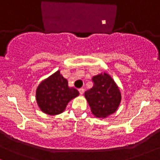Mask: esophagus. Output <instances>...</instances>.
I'll use <instances>...</instances> for the list:
<instances>
[{"label":"esophagus","instance_id":"esophagus-1","mask_svg":"<svg viewBox=\"0 0 160 160\" xmlns=\"http://www.w3.org/2000/svg\"><path fill=\"white\" fill-rule=\"evenodd\" d=\"M78 91H79V92H80V95H82V94L84 93V88H79Z\"/></svg>","mask_w":160,"mask_h":160}]
</instances>
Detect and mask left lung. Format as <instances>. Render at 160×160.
Segmentation results:
<instances>
[{
  "instance_id": "8db88e82",
  "label": "left lung",
  "mask_w": 160,
  "mask_h": 160,
  "mask_svg": "<svg viewBox=\"0 0 160 160\" xmlns=\"http://www.w3.org/2000/svg\"><path fill=\"white\" fill-rule=\"evenodd\" d=\"M94 85L85 92L91 111L98 118H105L117 110L122 101L120 90L113 79L107 73L92 78Z\"/></svg>"
}]
</instances>
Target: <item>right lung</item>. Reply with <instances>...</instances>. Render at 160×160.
Returning <instances> with one entry per match:
<instances>
[{"instance_id": "1", "label": "right lung", "mask_w": 160, "mask_h": 160, "mask_svg": "<svg viewBox=\"0 0 160 160\" xmlns=\"http://www.w3.org/2000/svg\"><path fill=\"white\" fill-rule=\"evenodd\" d=\"M79 92L68 86V80L57 71L44 80L36 88V98L38 107L44 113L55 115L66 108L68 102L78 97Z\"/></svg>"}]
</instances>
